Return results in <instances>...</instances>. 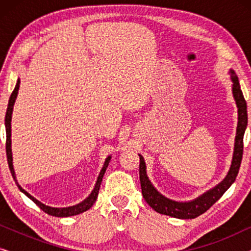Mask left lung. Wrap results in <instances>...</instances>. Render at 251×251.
I'll list each match as a JSON object with an SVG mask.
<instances>
[{"label":"left lung","mask_w":251,"mask_h":251,"mask_svg":"<svg viewBox=\"0 0 251 251\" xmlns=\"http://www.w3.org/2000/svg\"><path fill=\"white\" fill-rule=\"evenodd\" d=\"M229 76L232 81V94L234 98L236 107H238V126H236V136L234 140V151H233L231 167L227 175L221 183L215 187L210 188L200 197L193 199L191 201H175L161 194L154 187L152 181L150 180L146 171V163L143 155H139V179L142 186V193L145 201L150 207L156 212L162 215L170 216L179 219H193L208 210L216 201H218L223 194L228 190L229 186L234 183L238 176L240 164H241L243 154V136L248 125V114H247V102L243 97V94L240 88L239 78L235 72L229 70Z\"/></svg>","instance_id":"8db88e82"}]
</instances>
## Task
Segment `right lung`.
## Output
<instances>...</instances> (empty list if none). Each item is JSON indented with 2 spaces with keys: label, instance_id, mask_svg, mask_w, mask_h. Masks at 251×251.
<instances>
[{
  "label": "right lung",
  "instance_id": "right-lung-1",
  "mask_svg": "<svg viewBox=\"0 0 251 251\" xmlns=\"http://www.w3.org/2000/svg\"><path fill=\"white\" fill-rule=\"evenodd\" d=\"M19 84H20V80L18 78L17 80V84L15 87V90L12 91L11 96H10V99H9V104H8V109H6V114H5V131H6V157H8V163H9V168H10V171H11V175L13 177V179H15L17 186L20 190V192H23L24 194L26 195L27 198H29L30 200H32L34 203L36 205H39V207L42 209L44 212H47L48 215H51V216H54V217H71V216H75V215H78V214H82V212L87 211L88 209H90L94 203L96 202V199L98 197V193H99V188H100V184L102 181V177H104V175L106 173V169H107L108 164H109V161H111L112 156L108 155L106 157L105 162H104V166H102L100 173H99L98 177H97V181H96L95 184V187L94 190L91 191V193L88 195L87 198L84 199L83 201H81L80 203L75 204V205H70V207H64V208H56V207H50V205H47L42 203V202L37 200L33 197V195H30L28 192L24 190V188L20 186L18 184V180H17V177H16V173H15V169H13V162H12V150H11V119H12V111H13V105H15V101L17 99V95H18V90H19Z\"/></svg>",
  "mask_w": 251,
  "mask_h": 251
}]
</instances>
